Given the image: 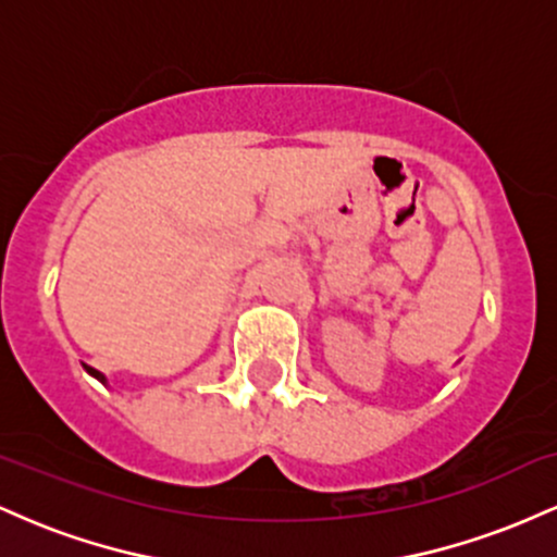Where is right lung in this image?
<instances>
[{
	"instance_id": "obj_1",
	"label": "right lung",
	"mask_w": 557,
	"mask_h": 557,
	"mask_svg": "<svg viewBox=\"0 0 557 557\" xmlns=\"http://www.w3.org/2000/svg\"><path fill=\"white\" fill-rule=\"evenodd\" d=\"M86 372H88V374H94V376H96V380H101V382H104V376H101L99 372H96V369H91V367H86Z\"/></svg>"
}]
</instances>
